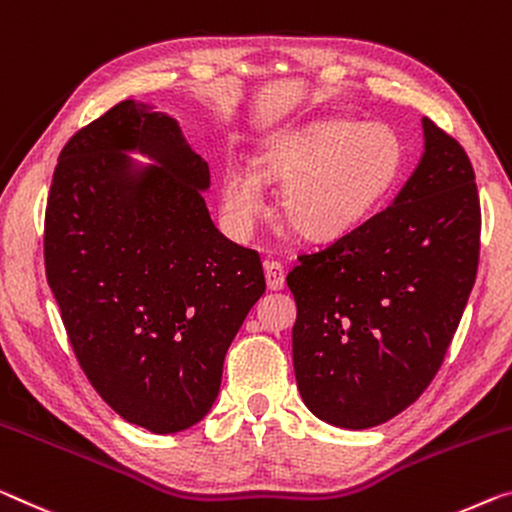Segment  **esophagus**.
I'll use <instances>...</instances> for the list:
<instances>
[{
  "mask_svg": "<svg viewBox=\"0 0 512 512\" xmlns=\"http://www.w3.org/2000/svg\"><path fill=\"white\" fill-rule=\"evenodd\" d=\"M264 275H266V285H269L271 291H278L285 287V266L280 262H264Z\"/></svg>",
  "mask_w": 512,
  "mask_h": 512,
  "instance_id": "obj_1",
  "label": "esophagus"
}]
</instances>
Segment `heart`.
<instances>
[{"instance_id": "1", "label": "heart", "mask_w": 512, "mask_h": 512, "mask_svg": "<svg viewBox=\"0 0 512 512\" xmlns=\"http://www.w3.org/2000/svg\"><path fill=\"white\" fill-rule=\"evenodd\" d=\"M403 143L387 125L326 120L271 139L257 167L227 164L221 175L225 223L253 232L266 207L264 180L280 182V212L307 241H337L378 212L401 182Z\"/></svg>"}]
</instances>
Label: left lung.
<instances>
[{
	"instance_id": "1",
	"label": "left lung",
	"mask_w": 512,
	"mask_h": 512,
	"mask_svg": "<svg viewBox=\"0 0 512 512\" xmlns=\"http://www.w3.org/2000/svg\"><path fill=\"white\" fill-rule=\"evenodd\" d=\"M424 154L392 205L287 275L294 373L307 408L339 428L385 424L431 385L481 248V205L462 145L421 120Z\"/></svg>"
}]
</instances>
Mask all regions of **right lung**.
<instances>
[{
  "mask_svg": "<svg viewBox=\"0 0 512 512\" xmlns=\"http://www.w3.org/2000/svg\"><path fill=\"white\" fill-rule=\"evenodd\" d=\"M207 189L177 120L125 100L66 143L47 198L45 273L72 351L120 417L157 435L212 410L227 348L266 289L255 250L216 230Z\"/></svg>",
  "mask_w": 512,
  "mask_h": 512,
  "instance_id": "1",
  "label": "right lung"
}]
</instances>
